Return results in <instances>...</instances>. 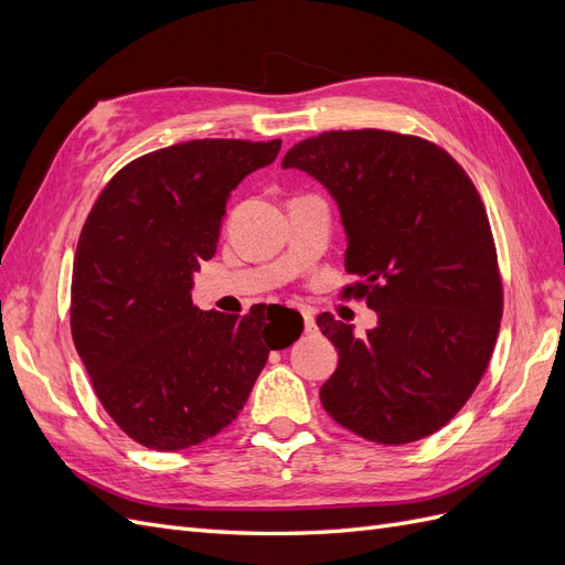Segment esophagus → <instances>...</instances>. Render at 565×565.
I'll return each mask as SVG.
<instances>
[{"label":"esophagus","mask_w":565,"mask_h":565,"mask_svg":"<svg viewBox=\"0 0 565 565\" xmlns=\"http://www.w3.org/2000/svg\"><path fill=\"white\" fill-rule=\"evenodd\" d=\"M301 316H303V324H306V330H313L316 328V318H313V311H309V309H301Z\"/></svg>","instance_id":"obj_1"}]
</instances>
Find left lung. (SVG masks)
Wrapping results in <instances>:
<instances>
[{
    "label": "left lung",
    "mask_w": 565,
    "mask_h": 565,
    "mask_svg": "<svg viewBox=\"0 0 565 565\" xmlns=\"http://www.w3.org/2000/svg\"><path fill=\"white\" fill-rule=\"evenodd\" d=\"M334 198L347 233L344 295L377 328L318 316L339 351L320 401L344 429L403 446L446 426L481 382L502 320V280L476 185L436 143L382 129L324 131L287 150Z\"/></svg>",
    "instance_id": "8db88e82"
}]
</instances>
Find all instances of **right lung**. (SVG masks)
Wrapping results in <instances>:
<instances>
[{
  "label": "right lung",
  "instance_id": "right-lung-1",
  "mask_svg": "<svg viewBox=\"0 0 565 565\" xmlns=\"http://www.w3.org/2000/svg\"><path fill=\"white\" fill-rule=\"evenodd\" d=\"M280 141L202 139L129 162L82 228L71 330L98 401L129 438L177 452L237 417L268 353L303 330L297 311H200L193 273L216 252L231 193Z\"/></svg>",
  "mask_w": 565,
  "mask_h": 565
}]
</instances>
